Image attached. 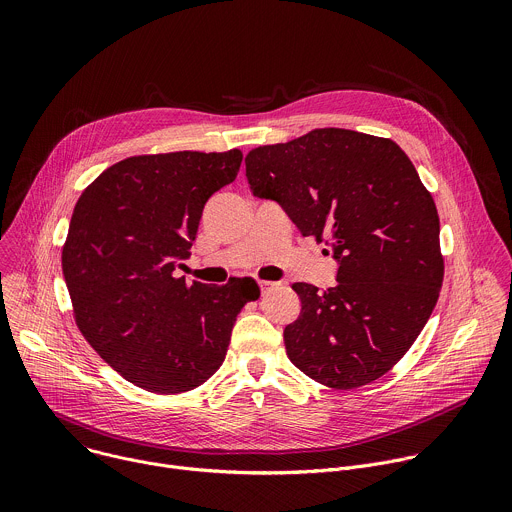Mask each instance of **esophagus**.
Here are the masks:
<instances>
[{"instance_id": "obj_1", "label": "esophagus", "mask_w": 512, "mask_h": 512, "mask_svg": "<svg viewBox=\"0 0 512 512\" xmlns=\"http://www.w3.org/2000/svg\"><path fill=\"white\" fill-rule=\"evenodd\" d=\"M277 283L275 281H267V279H263V281H259V287H261V294H267L269 289H273Z\"/></svg>"}]
</instances>
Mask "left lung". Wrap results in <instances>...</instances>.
<instances>
[{"mask_svg":"<svg viewBox=\"0 0 512 512\" xmlns=\"http://www.w3.org/2000/svg\"><path fill=\"white\" fill-rule=\"evenodd\" d=\"M245 166L253 196L275 200L338 263L324 294L291 285L302 312L283 330L289 360L332 389L377 381L411 348L444 281L440 216L415 166L395 141L338 127L261 145Z\"/></svg>","mask_w":512,"mask_h":512,"instance_id":"8db88e82","label":"left lung"}]
</instances>
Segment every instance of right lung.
I'll return each mask as SVG.
<instances>
[{
    "instance_id": "obj_1",
    "label": "right lung",
    "mask_w": 512,
    "mask_h": 512,
    "mask_svg": "<svg viewBox=\"0 0 512 512\" xmlns=\"http://www.w3.org/2000/svg\"><path fill=\"white\" fill-rule=\"evenodd\" d=\"M243 154L133 156L107 168L72 210L62 273L75 320L99 356L135 387L174 395L221 367L257 283H186L206 200L237 178Z\"/></svg>"
}]
</instances>
